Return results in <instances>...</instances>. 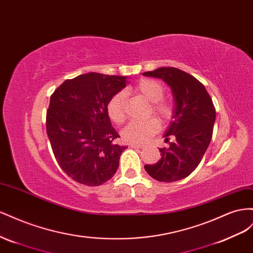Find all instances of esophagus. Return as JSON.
Segmentation results:
<instances>
[{"label": "esophagus", "mask_w": 253, "mask_h": 253, "mask_svg": "<svg viewBox=\"0 0 253 253\" xmlns=\"http://www.w3.org/2000/svg\"><path fill=\"white\" fill-rule=\"evenodd\" d=\"M129 145H130V147H133V148H143V145H142V144L130 143V144H129Z\"/></svg>", "instance_id": "1"}]
</instances>
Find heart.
I'll list each match as a JSON object with an SVG mask.
<instances>
[{
	"instance_id": "obj_1",
	"label": "heart",
	"mask_w": 253,
	"mask_h": 253,
	"mask_svg": "<svg viewBox=\"0 0 253 253\" xmlns=\"http://www.w3.org/2000/svg\"><path fill=\"white\" fill-rule=\"evenodd\" d=\"M133 93L145 98L151 105V111L161 122H168L174 114V106L169 100H164V86L155 79H142L134 88ZM107 112L109 118L117 124H121L126 119L125 94L119 92L114 94L107 104ZM160 125L157 120L151 119L146 122L132 121L123 129V139L129 143H145L156 134Z\"/></svg>"
}]
</instances>
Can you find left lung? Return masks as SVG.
Segmentation results:
<instances>
[{
    "label": "left lung",
    "instance_id": "8db88e82",
    "mask_svg": "<svg viewBox=\"0 0 253 253\" xmlns=\"http://www.w3.org/2000/svg\"><path fill=\"white\" fill-rule=\"evenodd\" d=\"M143 75L162 79L174 97V114L163 135L174 141L159 149L160 160L144 168L158 181H178L198 167L211 142L216 118L212 98L203 84L182 70L164 67Z\"/></svg>",
    "mask_w": 253,
    "mask_h": 253
}]
</instances>
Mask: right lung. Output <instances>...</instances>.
I'll return each instance as SVG.
<instances>
[{
    "mask_svg": "<svg viewBox=\"0 0 253 253\" xmlns=\"http://www.w3.org/2000/svg\"><path fill=\"white\" fill-rule=\"evenodd\" d=\"M127 76L90 72L67 79L50 96L46 132L59 167L75 181L90 186L110 180L126 146L107 112L109 99L126 86Z\"/></svg>",
    "mask_w": 253,
    "mask_h": 253,
    "instance_id": "1",
    "label": "right lung"
}]
</instances>
